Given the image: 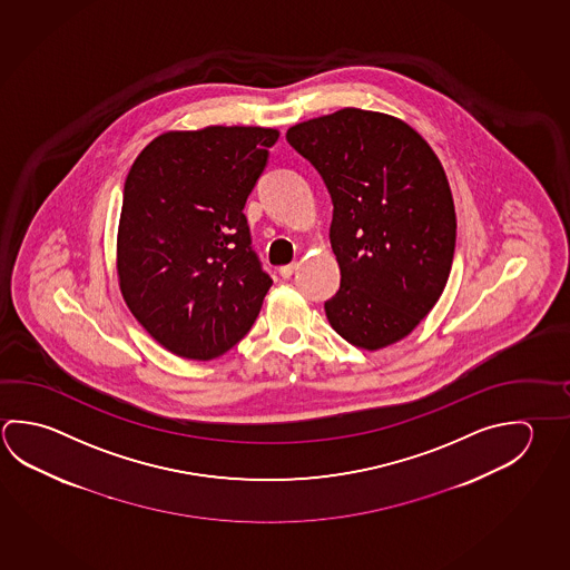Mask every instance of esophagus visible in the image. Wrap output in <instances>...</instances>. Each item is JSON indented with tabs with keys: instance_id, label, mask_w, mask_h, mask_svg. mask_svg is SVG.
Here are the masks:
<instances>
[{
	"instance_id": "esophagus-1",
	"label": "esophagus",
	"mask_w": 570,
	"mask_h": 570,
	"mask_svg": "<svg viewBox=\"0 0 570 570\" xmlns=\"http://www.w3.org/2000/svg\"><path fill=\"white\" fill-rule=\"evenodd\" d=\"M298 268V264L296 262H292V264H286V266H281V276L282 278H289L294 272Z\"/></svg>"
}]
</instances>
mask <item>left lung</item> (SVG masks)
Listing matches in <instances>:
<instances>
[{"label": "left lung", "mask_w": 570, "mask_h": 570, "mask_svg": "<svg viewBox=\"0 0 570 570\" xmlns=\"http://www.w3.org/2000/svg\"><path fill=\"white\" fill-rule=\"evenodd\" d=\"M286 140L318 170L334 206L332 328L366 350L409 336L439 302L456 244L436 154L409 124L356 108L296 124Z\"/></svg>", "instance_id": "1"}]
</instances>
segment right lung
Here are the masks:
<instances>
[{
  "label": "right lung",
  "instance_id": "obj_1",
  "mask_svg": "<svg viewBox=\"0 0 570 570\" xmlns=\"http://www.w3.org/2000/svg\"><path fill=\"white\" fill-rule=\"evenodd\" d=\"M278 131L210 126L148 144L124 184L118 276L141 326L181 358L238 344L272 278L252 248L244 206Z\"/></svg>",
  "mask_w": 570,
  "mask_h": 570
}]
</instances>
